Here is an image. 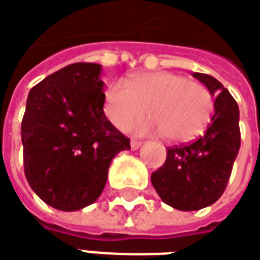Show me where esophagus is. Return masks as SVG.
Listing matches in <instances>:
<instances>
[{
    "instance_id": "esophagus-1",
    "label": "esophagus",
    "mask_w": 260,
    "mask_h": 260,
    "mask_svg": "<svg viewBox=\"0 0 260 260\" xmlns=\"http://www.w3.org/2000/svg\"><path fill=\"white\" fill-rule=\"evenodd\" d=\"M141 145H142V142H139V141H135V139L131 141V148H132V149H138Z\"/></svg>"
}]
</instances>
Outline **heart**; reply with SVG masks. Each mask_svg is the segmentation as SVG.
<instances>
[{"mask_svg": "<svg viewBox=\"0 0 260 260\" xmlns=\"http://www.w3.org/2000/svg\"><path fill=\"white\" fill-rule=\"evenodd\" d=\"M137 123L138 135L162 134L170 142L199 137L210 122L214 99L207 86L170 72L139 73L129 82L118 80L105 93L103 111L115 128L125 131Z\"/></svg>", "mask_w": 260, "mask_h": 260, "instance_id": "b5f03b06", "label": "heart"}]
</instances>
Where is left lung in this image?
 <instances>
[{
    "label": "left lung",
    "instance_id": "obj_1",
    "mask_svg": "<svg viewBox=\"0 0 260 260\" xmlns=\"http://www.w3.org/2000/svg\"><path fill=\"white\" fill-rule=\"evenodd\" d=\"M192 76L216 94L210 123L194 142L168 147L164 166L151 174V183L161 200L183 211L200 210L219 200L240 148L236 101L210 75Z\"/></svg>",
    "mask_w": 260,
    "mask_h": 260
}]
</instances>
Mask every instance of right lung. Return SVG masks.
I'll use <instances>...</instances> for the list:
<instances>
[{"label":"right lung","instance_id":"1","mask_svg":"<svg viewBox=\"0 0 260 260\" xmlns=\"http://www.w3.org/2000/svg\"><path fill=\"white\" fill-rule=\"evenodd\" d=\"M102 66L73 63L30 90L21 122L25 178L46 204L76 211L98 200L129 139L103 112Z\"/></svg>","mask_w":260,"mask_h":260}]
</instances>
